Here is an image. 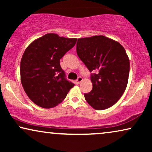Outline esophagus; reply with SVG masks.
Instances as JSON below:
<instances>
[{
    "mask_svg": "<svg viewBox=\"0 0 152 152\" xmlns=\"http://www.w3.org/2000/svg\"><path fill=\"white\" fill-rule=\"evenodd\" d=\"M82 81H83V79H82V77H79L77 78V80H76V83L77 84H80V83L82 82Z\"/></svg>",
    "mask_w": 152,
    "mask_h": 152,
    "instance_id": "obj_1",
    "label": "esophagus"
}]
</instances>
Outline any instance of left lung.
<instances>
[{"label": "left lung", "instance_id": "left-lung-1", "mask_svg": "<svg viewBox=\"0 0 152 152\" xmlns=\"http://www.w3.org/2000/svg\"><path fill=\"white\" fill-rule=\"evenodd\" d=\"M77 54L91 75L93 89L84 93L91 107L104 110L119 100L127 86L129 59L123 46L102 35L77 39Z\"/></svg>", "mask_w": 152, "mask_h": 152}]
</instances>
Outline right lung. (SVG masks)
Wrapping results in <instances>:
<instances>
[{
	"label": "right lung",
	"instance_id": "obj_1",
	"mask_svg": "<svg viewBox=\"0 0 152 152\" xmlns=\"http://www.w3.org/2000/svg\"><path fill=\"white\" fill-rule=\"evenodd\" d=\"M77 39L48 33L27 47L20 61V81L29 98L50 109L65 99L73 83L65 78L60 59L75 45Z\"/></svg>",
	"mask_w": 152,
	"mask_h": 152
}]
</instances>
